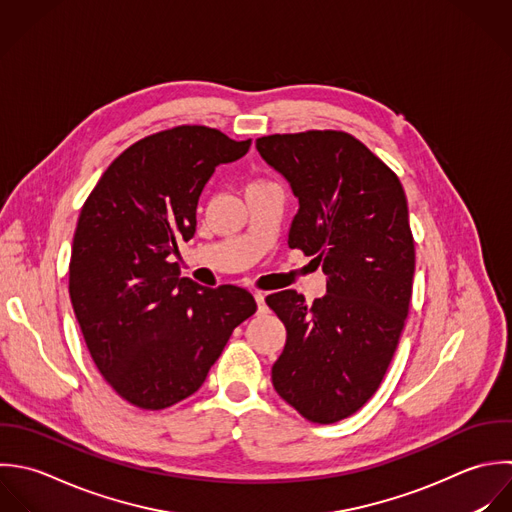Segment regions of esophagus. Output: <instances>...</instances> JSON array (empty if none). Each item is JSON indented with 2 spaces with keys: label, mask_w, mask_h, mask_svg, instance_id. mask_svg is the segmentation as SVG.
<instances>
[{
  "label": "esophagus",
  "mask_w": 512,
  "mask_h": 512,
  "mask_svg": "<svg viewBox=\"0 0 512 512\" xmlns=\"http://www.w3.org/2000/svg\"><path fill=\"white\" fill-rule=\"evenodd\" d=\"M253 297H255V301H257V307H259V311H265V309H267V305H265V293H261V291H255V293H253Z\"/></svg>",
  "instance_id": "esophagus-1"
}]
</instances>
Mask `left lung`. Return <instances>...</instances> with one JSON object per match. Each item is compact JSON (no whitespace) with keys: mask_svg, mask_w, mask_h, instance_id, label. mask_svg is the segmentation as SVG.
<instances>
[{"mask_svg":"<svg viewBox=\"0 0 512 512\" xmlns=\"http://www.w3.org/2000/svg\"><path fill=\"white\" fill-rule=\"evenodd\" d=\"M255 147L299 199L289 247L315 255L329 277L313 305L293 289L265 299L287 329L273 387L307 421L337 423L375 395L409 315L407 197L399 177L343 131L267 135Z\"/></svg>","mask_w":512,"mask_h":512,"instance_id":"obj_1","label":"left lung"}]
</instances>
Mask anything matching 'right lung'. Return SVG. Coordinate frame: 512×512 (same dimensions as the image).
<instances>
[{
  "label": "right lung",
  "mask_w": 512,
  "mask_h": 512,
  "mask_svg": "<svg viewBox=\"0 0 512 512\" xmlns=\"http://www.w3.org/2000/svg\"><path fill=\"white\" fill-rule=\"evenodd\" d=\"M251 139L181 125L127 147L81 207L69 261V297L103 379L127 403L167 409L193 395L233 329L257 311L235 285L179 277L171 255L197 227V203L221 163Z\"/></svg>",
  "instance_id": "add662e5"
}]
</instances>
